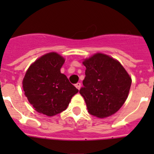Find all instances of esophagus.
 Listing matches in <instances>:
<instances>
[{
	"instance_id": "esophagus-1",
	"label": "esophagus",
	"mask_w": 154,
	"mask_h": 154,
	"mask_svg": "<svg viewBox=\"0 0 154 154\" xmlns=\"http://www.w3.org/2000/svg\"><path fill=\"white\" fill-rule=\"evenodd\" d=\"M75 87H76V88H77V89H79V90L80 88H81V83H80V82H78V83H76L75 84Z\"/></svg>"
}]
</instances>
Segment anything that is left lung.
<instances>
[{"instance_id": "1", "label": "left lung", "mask_w": 154, "mask_h": 154, "mask_svg": "<svg viewBox=\"0 0 154 154\" xmlns=\"http://www.w3.org/2000/svg\"><path fill=\"white\" fill-rule=\"evenodd\" d=\"M85 77L79 92L88 112L98 118L113 115L126 102L132 79L118 60L103 53L83 59Z\"/></svg>"}]
</instances>
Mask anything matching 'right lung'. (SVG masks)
Listing matches in <instances>:
<instances>
[{
  "mask_svg": "<svg viewBox=\"0 0 154 154\" xmlns=\"http://www.w3.org/2000/svg\"><path fill=\"white\" fill-rule=\"evenodd\" d=\"M65 59L56 52L46 53L31 63L22 81L30 104L37 112L53 116L67 109L79 92L61 72Z\"/></svg>",
  "mask_w": 154,
  "mask_h": 154,
  "instance_id": "obj_1",
  "label": "right lung"
}]
</instances>
